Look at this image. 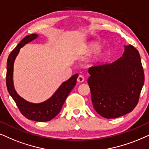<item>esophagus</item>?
<instances>
[{"label": "esophagus", "instance_id": "esophagus-1", "mask_svg": "<svg viewBox=\"0 0 149 149\" xmlns=\"http://www.w3.org/2000/svg\"><path fill=\"white\" fill-rule=\"evenodd\" d=\"M77 80H78V82H84V77L82 76V75H79L78 77V79H77Z\"/></svg>", "mask_w": 149, "mask_h": 149}]
</instances>
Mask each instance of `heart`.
Wrapping results in <instances>:
<instances>
[{
    "label": "heart",
    "mask_w": 149,
    "mask_h": 149,
    "mask_svg": "<svg viewBox=\"0 0 149 149\" xmlns=\"http://www.w3.org/2000/svg\"><path fill=\"white\" fill-rule=\"evenodd\" d=\"M99 48H100V46L97 44H95V43H93V44H91V45H90V47H89V49H90V51H91V52H96V51H97L99 49ZM103 56V53H102V52H100V53H99L98 54V55H97V58H102Z\"/></svg>",
    "instance_id": "obj_1"
}]
</instances>
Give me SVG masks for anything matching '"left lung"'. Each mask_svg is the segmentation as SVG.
<instances>
[{
	"instance_id": "8db88e82",
	"label": "left lung",
	"mask_w": 149,
	"mask_h": 149,
	"mask_svg": "<svg viewBox=\"0 0 149 149\" xmlns=\"http://www.w3.org/2000/svg\"><path fill=\"white\" fill-rule=\"evenodd\" d=\"M119 59L88 68L87 82L93 108L107 119L131 112L138 103L144 73L138 51L131 45Z\"/></svg>"
}]
</instances>
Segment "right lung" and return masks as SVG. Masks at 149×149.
<instances>
[{
  "label": "right lung",
  "instance_id": "obj_1",
  "mask_svg": "<svg viewBox=\"0 0 149 149\" xmlns=\"http://www.w3.org/2000/svg\"><path fill=\"white\" fill-rule=\"evenodd\" d=\"M38 38L37 34H30L24 38L19 44L9 54L7 59L6 84L9 95L12 96L20 113L29 120L37 122H47L55 118L61 111L65 100L74 88L78 74L73 75L68 80L63 82L56 93L44 102L33 104L24 100L17 94L13 84V68L16 57L20 49L28 42H32Z\"/></svg>",
  "mask_w": 149,
  "mask_h": 149
}]
</instances>
